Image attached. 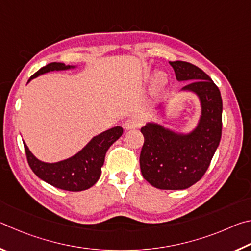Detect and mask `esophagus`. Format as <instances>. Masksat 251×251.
<instances>
[{
	"label": "esophagus",
	"instance_id": "obj_1",
	"mask_svg": "<svg viewBox=\"0 0 251 251\" xmlns=\"http://www.w3.org/2000/svg\"><path fill=\"white\" fill-rule=\"evenodd\" d=\"M139 126H141V122H139L137 118H128V120L124 123V128L126 130L138 128Z\"/></svg>",
	"mask_w": 251,
	"mask_h": 251
}]
</instances>
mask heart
<instances>
[{
	"mask_svg": "<svg viewBox=\"0 0 251 251\" xmlns=\"http://www.w3.org/2000/svg\"><path fill=\"white\" fill-rule=\"evenodd\" d=\"M152 83H154V87L156 90H161L167 83L166 74H165L163 71H157L154 75V80H152Z\"/></svg>",
	"mask_w": 251,
	"mask_h": 251,
	"instance_id": "obj_1",
	"label": "heart"
}]
</instances>
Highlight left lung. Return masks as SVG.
<instances>
[{
  "label": "left lung",
  "mask_w": 251,
  "mask_h": 251,
  "mask_svg": "<svg viewBox=\"0 0 251 251\" xmlns=\"http://www.w3.org/2000/svg\"><path fill=\"white\" fill-rule=\"evenodd\" d=\"M178 82H190L179 93H193L201 115L189 131L175 130L156 122L142 127L145 142L139 157L143 177L158 189H186L201 179L209 167L222 138L223 100L219 88L205 72L190 63L169 62ZM166 117V103L156 108Z\"/></svg>",
  "instance_id": "left-lung-1"
}]
</instances>
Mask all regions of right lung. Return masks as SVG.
<instances>
[{
	"label": "right lung",
	"instance_id": "1",
	"mask_svg": "<svg viewBox=\"0 0 251 251\" xmlns=\"http://www.w3.org/2000/svg\"><path fill=\"white\" fill-rule=\"evenodd\" d=\"M76 67L77 65H65L64 63L59 62L50 63L32 75L27 83L49 72L74 70ZM122 135L123 128L121 126L113 127L94 136L75 155L56 163H46L40 160L33 155L25 142L23 144L29 167L37 177L59 189L82 192L91 188L100 179L106 151Z\"/></svg>",
	"mask_w": 251,
	"mask_h": 251
}]
</instances>
